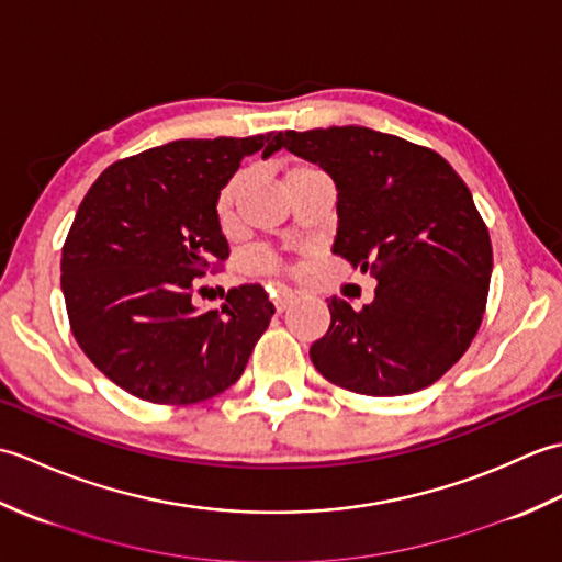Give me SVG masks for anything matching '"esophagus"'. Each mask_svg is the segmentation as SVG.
<instances>
[{
  "mask_svg": "<svg viewBox=\"0 0 562 562\" xmlns=\"http://www.w3.org/2000/svg\"><path fill=\"white\" fill-rule=\"evenodd\" d=\"M270 300L278 312H284V308H288L296 300V294L288 288H282V284H274V288H270Z\"/></svg>",
  "mask_w": 562,
  "mask_h": 562,
  "instance_id": "esophagus-1",
  "label": "esophagus"
}]
</instances>
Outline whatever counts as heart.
<instances>
[{"instance_id":"1","label":"heart","mask_w":562,"mask_h":562,"mask_svg":"<svg viewBox=\"0 0 562 562\" xmlns=\"http://www.w3.org/2000/svg\"><path fill=\"white\" fill-rule=\"evenodd\" d=\"M306 171H316V166L296 161L288 169V178L294 176V173H306ZM241 186H244L241 176L229 178V181H226L217 193V200H214V217H217V222L222 226H229L232 220H234L236 200H238V193H241ZM246 266H248V270H254V272H274V270H280L282 262H280L278 256L272 254L270 248H256V250H250V254H248Z\"/></svg>"}]
</instances>
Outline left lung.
Wrapping results in <instances>:
<instances>
[{"instance_id": "1", "label": "left lung", "mask_w": 562, "mask_h": 562, "mask_svg": "<svg viewBox=\"0 0 562 562\" xmlns=\"http://www.w3.org/2000/svg\"><path fill=\"white\" fill-rule=\"evenodd\" d=\"M272 149L336 181L333 254L379 282L362 308L330 296V328L308 350L314 367L362 396L435 384L469 350L491 288V234L469 186L429 147L360 125L284 130Z\"/></svg>"}]
</instances>
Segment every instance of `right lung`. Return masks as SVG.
<instances>
[{"instance_id": "1", "label": "right lung", "mask_w": 562, "mask_h": 562, "mask_svg": "<svg viewBox=\"0 0 562 562\" xmlns=\"http://www.w3.org/2000/svg\"><path fill=\"white\" fill-rule=\"evenodd\" d=\"M270 157L272 133L176 139L111 164L83 195L63 246L71 336L133 396L190 405L244 374L274 306L241 284L200 314L195 280L229 258L214 200L244 157Z\"/></svg>"}]
</instances>
